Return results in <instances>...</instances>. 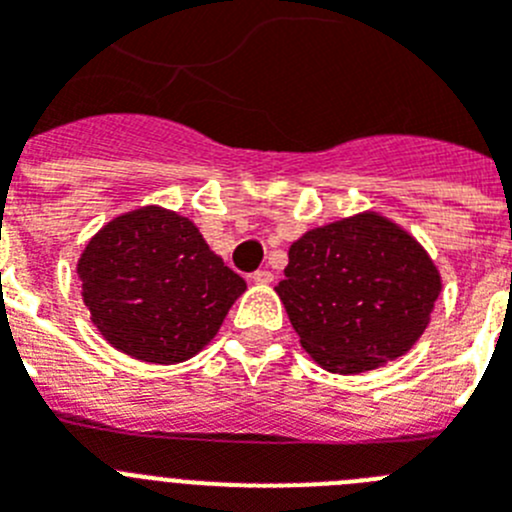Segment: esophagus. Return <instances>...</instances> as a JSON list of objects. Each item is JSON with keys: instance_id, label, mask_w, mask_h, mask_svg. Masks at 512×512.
<instances>
[{"instance_id": "obj_1", "label": "esophagus", "mask_w": 512, "mask_h": 512, "mask_svg": "<svg viewBox=\"0 0 512 512\" xmlns=\"http://www.w3.org/2000/svg\"><path fill=\"white\" fill-rule=\"evenodd\" d=\"M251 279L256 284H269V282H274V274H271L269 269H259V271H253Z\"/></svg>"}]
</instances>
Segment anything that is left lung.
Here are the masks:
<instances>
[{
  "instance_id": "left-lung-1",
  "label": "left lung",
  "mask_w": 512,
  "mask_h": 512,
  "mask_svg": "<svg viewBox=\"0 0 512 512\" xmlns=\"http://www.w3.org/2000/svg\"><path fill=\"white\" fill-rule=\"evenodd\" d=\"M438 292L431 256L377 212L307 230L277 287L302 348L333 374L369 372L410 351Z\"/></svg>"
}]
</instances>
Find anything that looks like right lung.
<instances>
[{
  "mask_svg": "<svg viewBox=\"0 0 512 512\" xmlns=\"http://www.w3.org/2000/svg\"><path fill=\"white\" fill-rule=\"evenodd\" d=\"M76 271L99 333L151 364H179L202 351L246 289L192 220L161 207L104 225Z\"/></svg>",
  "mask_w": 512,
  "mask_h": 512,
  "instance_id": "right-lung-1",
  "label": "right lung"
}]
</instances>
